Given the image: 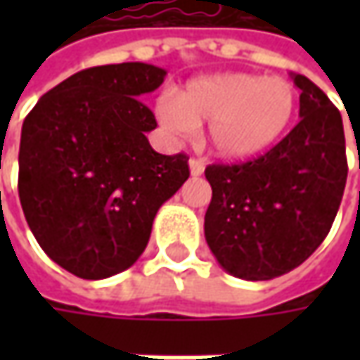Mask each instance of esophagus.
<instances>
[{"mask_svg":"<svg viewBox=\"0 0 360 360\" xmlns=\"http://www.w3.org/2000/svg\"><path fill=\"white\" fill-rule=\"evenodd\" d=\"M188 168H190V174H192V176H202V174H204V164H202L200 160L190 158Z\"/></svg>","mask_w":360,"mask_h":360,"instance_id":"obj_1","label":"esophagus"}]
</instances>
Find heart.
<instances>
[{"instance_id": "obj_1", "label": "heart", "mask_w": 360, "mask_h": 360, "mask_svg": "<svg viewBox=\"0 0 360 360\" xmlns=\"http://www.w3.org/2000/svg\"><path fill=\"white\" fill-rule=\"evenodd\" d=\"M297 114V90L278 76L246 72L190 79L156 105L160 126L188 134L208 124V144L220 158H255L276 144Z\"/></svg>"}]
</instances>
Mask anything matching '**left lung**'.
I'll list each match as a JSON object with an SVG mask.
<instances>
[{
  "mask_svg": "<svg viewBox=\"0 0 360 360\" xmlns=\"http://www.w3.org/2000/svg\"><path fill=\"white\" fill-rule=\"evenodd\" d=\"M300 90V122L260 158L212 164V200L204 236L229 274L242 281L283 276L321 246L347 184L340 112L309 77L290 74Z\"/></svg>",
  "mask_w": 360,
  "mask_h": 360,
  "instance_id": "obj_1",
  "label": "left lung"
}]
</instances>
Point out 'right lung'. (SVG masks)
<instances>
[{
  "label": "right lung",
  "instance_id": "1",
  "mask_svg": "<svg viewBox=\"0 0 360 360\" xmlns=\"http://www.w3.org/2000/svg\"><path fill=\"white\" fill-rule=\"evenodd\" d=\"M164 77V68L142 62L82 70L23 120V214L44 252L79 278L130 269L160 206L190 176L186 154H158L146 138L156 118L138 98Z\"/></svg>",
  "mask_w": 360,
  "mask_h": 360
}]
</instances>
